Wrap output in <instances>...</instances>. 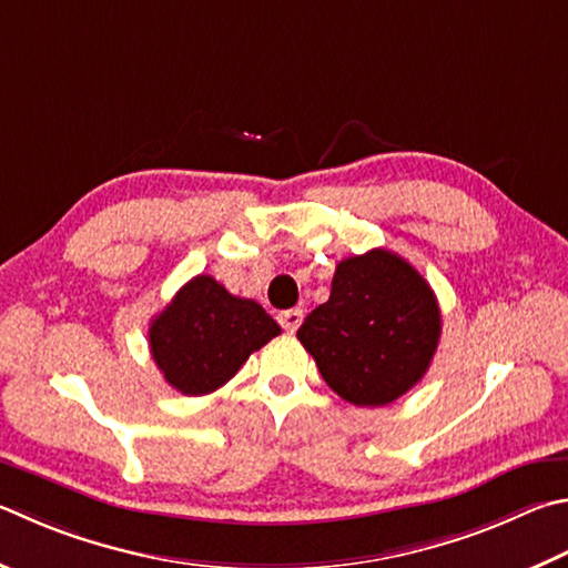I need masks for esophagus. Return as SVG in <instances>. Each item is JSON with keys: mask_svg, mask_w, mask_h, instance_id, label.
<instances>
[{"mask_svg": "<svg viewBox=\"0 0 568 568\" xmlns=\"http://www.w3.org/2000/svg\"><path fill=\"white\" fill-rule=\"evenodd\" d=\"M277 323H281L287 333H295V329L303 323V307H291V311H283L281 315H277Z\"/></svg>", "mask_w": 568, "mask_h": 568, "instance_id": "obj_1", "label": "esophagus"}]
</instances>
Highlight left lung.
Masks as SVG:
<instances>
[{
  "label": "left lung",
  "instance_id": "8db88e82",
  "mask_svg": "<svg viewBox=\"0 0 568 568\" xmlns=\"http://www.w3.org/2000/svg\"><path fill=\"white\" fill-rule=\"evenodd\" d=\"M442 315L429 283L397 253L339 261L329 301L297 329L329 389L357 407H383L425 377Z\"/></svg>",
  "mask_w": 568,
  "mask_h": 568
}]
</instances>
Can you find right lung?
<instances>
[{
    "mask_svg": "<svg viewBox=\"0 0 568 568\" xmlns=\"http://www.w3.org/2000/svg\"><path fill=\"white\" fill-rule=\"evenodd\" d=\"M281 325L211 275H195L151 320L149 345L163 379L189 397L209 395L239 373Z\"/></svg>",
    "mask_w": 568,
    "mask_h": 568,
    "instance_id": "1",
    "label": "right lung"
}]
</instances>
